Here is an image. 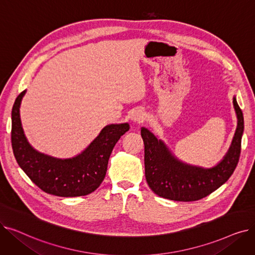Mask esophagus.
<instances>
[{"label":"esophagus","instance_id":"34e87169","mask_svg":"<svg viewBox=\"0 0 255 255\" xmlns=\"http://www.w3.org/2000/svg\"><path fill=\"white\" fill-rule=\"evenodd\" d=\"M131 120L133 122H137V123H142L143 121L145 120V113L144 111L140 110V109H136V110H133L131 115H130Z\"/></svg>","mask_w":255,"mask_h":255}]
</instances>
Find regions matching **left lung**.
Returning <instances> with one entry per match:
<instances>
[{
	"label": "left lung",
	"instance_id": "1",
	"mask_svg": "<svg viewBox=\"0 0 255 255\" xmlns=\"http://www.w3.org/2000/svg\"><path fill=\"white\" fill-rule=\"evenodd\" d=\"M238 126L231 148L214 167L204 168L182 162L173 156L167 145L144 127V175L150 188L157 195L178 202H194L218 189L234 173L241 154L244 131V117L234 97Z\"/></svg>",
	"mask_w": 255,
	"mask_h": 255
}]
</instances>
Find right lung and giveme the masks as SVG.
Here are the masks:
<instances>
[{
  "label": "right lung",
  "mask_w": 255,
  "mask_h": 255,
  "mask_svg": "<svg viewBox=\"0 0 255 255\" xmlns=\"http://www.w3.org/2000/svg\"><path fill=\"white\" fill-rule=\"evenodd\" d=\"M24 94L25 91L21 92L15 99L11 115L12 149L20 168L40 189L52 195L74 197L95 191L104 180L115 144L129 130V124L105 126L87 149L75 157H51L36 151L25 138L19 117Z\"/></svg>",
  "instance_id": "obj_1"
}]
</instances>
